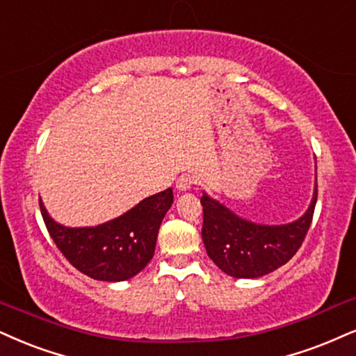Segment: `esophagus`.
I'll return each mask as SVG.
<instances>
[{
  "instance_id": "1",
  "label": "esophagus",
  "mask_w": 356,
  "mask_h": 356,
  "mask_svg": "<svg viewBox=\"0 0 356 356\" xmlns=\"http://www.w3.org/2000/svg\"><path fill=\"white\" fill-rule=\"evenodd\" d=\"M196 185V178L193 177L190 173H183L181 177L177 179V190L178 191H186V190H191L193 186Z\"/></svg>"
}]
</instances>
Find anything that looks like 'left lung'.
Listing matches in <instances>:
<instances>
[{
    "label": "left lung",
    "mask_w": 356,
    "mask_h": 356,
    "mask_svg": "<svg viewBox=\"0 0 356 356\" xmlns=\"http://www.w3.org/2000/svg\"><path fill=\"white\" fill-rule=\"evenodd\" d=\"M317 188L307 213L291 225L262 226L244 221L208 196L203 204V243L211 261L227 275L254 279L279 269L300 249L312 225Z\"/></svg>",
    "instance_id": "8db88e82"
}]
</instances>
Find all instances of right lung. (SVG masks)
Instances as JSON below:
<instances>
[{
	"label": "right lung",
	"instance_id": "add662e5",
	"mask_svg": "<svg viewBox=\"0 0 356 356\" xmlns=\"http://www.w3.org/2000/svg\"><path fill=\"white\" fill-rule=\"evenodd\" d=\"M173 203L171 188L145 198L124 216L95 227H65L39 208L57 249L82 274L105 282L137 275L155 252L161 219Z\"/></svg>",
	"mask_w": 356,
	"mask_h": 356
}]
</instances>
